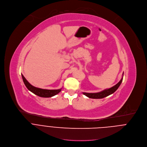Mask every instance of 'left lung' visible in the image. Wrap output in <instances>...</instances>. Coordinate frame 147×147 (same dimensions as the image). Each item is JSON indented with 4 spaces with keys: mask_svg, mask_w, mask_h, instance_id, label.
<instances>
[{
    "mask_svg": "<svg viewBox=\"0 0 147 147\" xmlns=\"http://www.w3.org/2000/svg\"><path fill=\"white\" fill-rule=\"evenodd\" d=\"M123 74H123V77L121 79V80L114 86L109 88V89H105L100 92H98V93H85V92H83V94L84 95H85L86 96H87L89 98H94V99H99V98H103L105 97H107L112 94H113V93H115L116 90L119 88V87L120 86V85H121L122 81H123Z\"/></svg>",
    "mask_w": 147,
    "mask_h": 147,
    "instance_id": "1",
    "label": "left lung"
}]
</instances>
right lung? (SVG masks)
I'll return each instance as SVG.
<instances>
[{"label": "right lung", "mask_w": 147, "mask_h": 147, "mask_svg": "<svg viewBox=\"0 0 147 147\" xmlns=\"http://www.w3.org/2000/svg\"><path fill=\"white\" fill-rule=\"evenodd\" d=\"M22 79L23 81V82L26 86V88L32 93L34 94L41 97H51L58 93H59L62 89H57V90H48V89H43L38 88H36L32 85H31L27 81V80L24 78L23 74H22Z\"/></svg>", "instance_id": "add662e5"}]
</instances>
